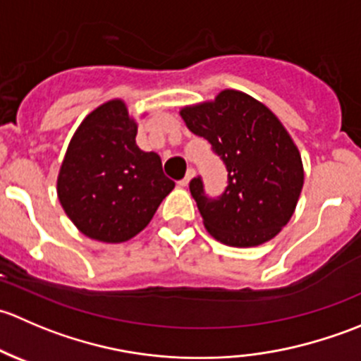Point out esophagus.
<instances>
[{
  "mask_svg": "<svg viewBox=\"0 0 361 361\" xmlns=\"http://www.w3.org/2000/svg\"><path fill=\"white\" fill-rule=\"evenodd\" d=\"M194 176H195V169H192V167H190V169L187 171V176H185L183 180L180 181V185H181V187H187V185L190 183V180H192V178H194Z\"/></svg>",
  "mask_w": 361,
  "mask_h": 361,
  "instance_id": "1",
  "label": "esophagus"
}]
</instances>
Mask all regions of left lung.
<instances>
[{
    "instance_id": "left-lung-1",
    "label": "left lung",
    "mask_w": 361,
    "mask_h": 361,
    "mask_svg": "<svg viewBox=\"0 0 361 361\" xmlns=\"http://www.w3.org/2000/svg\"><path fill=\"white\" fill-rule=\"evenodd\" d=\"M188 129L211 143L227 167V188L216 199L201 176L190 181L204 227L216 241L248 248L271 241L292 218L304 185V167L278 116L239 90L180 111Z\"/></svg>"
}]
</instances>
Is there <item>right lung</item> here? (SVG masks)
Returning <instances> with one entry per match:
<instances>
[{
  "instance_id": "add662e5",
  "label": "right lung",
  "mask_w": 361,
  "mask_h": 361,
  "mask_svg": "<svg viewBox=\"0 0 361 361\" xmlns=\"http://www.w3.org/2000/svg\"><path fill=\"white\" fill-rule=\"evenodd\" d=\"M137 123L123 101L101 104L73 134L57 195L69 220L87 238L123 243L140 234L174 188L155 152L136 145Z\"/></svg>"
}]
</instances>
